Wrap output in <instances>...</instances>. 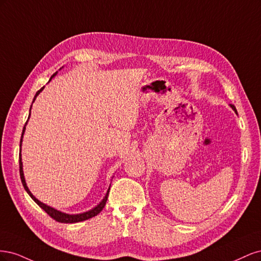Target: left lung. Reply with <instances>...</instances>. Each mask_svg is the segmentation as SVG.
Listing matches in <instances>:
<instances>
[{
  "instance_id": "8db88e82",
  "label": "left lung",
  "mask_w": 261,
  "mask_h": 261,
  "mask_svg": "<svg viewBox=\"0 0 261 261\" xmlns=\"http://www.w3.org/2000/svg\"><path fill=\"white\" fill-rule=\"evenodd\" d=\"M230 107H231V108H232V109H233V110H234V112H235V113H236V114H238V111H236V109H235V107H234V106H232V105H231V106H230Z\"/></svg>"
}]
</instances>
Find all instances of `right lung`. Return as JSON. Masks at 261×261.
<instances>
[{
	"instance_id": "right-lung-1",
	"label": "right lung",
	"mask_w": 261,
	"mask_h": 261,
	"mask_svg": "<svg viewBox=\"0 0 261 261\" xmlns=\"http://www.w3.org/2000/svg\"><path fill=\"white\" fill-rule=\"evenodd\" d=\"M62 68H63V67H62ZM60 69H61V68H60ZM57 74H58V72L55 73V74H53V75L51 76V78H50V81H49V82H51L52 78H53L55 75H57ZM43 88H44V87H42V88H41L40 90H38V91H37L36 96H35V98H34L33 103L35 102V100H36V98H37L38 94L40 93V92L43 90ZM31 107H33V106H30V110H29L30 112H29L28 120H29L30 113H31ZM28 120H27V122H26L25 126H23V128H22V134H21V138H20V145H19V147H20V149H19L20 151H19V152H21L22 137H23V134H25V130H26V125H27V123H28ZM19 173H20V179H21L22 186H23V188H25V191L28 193V195L31 197V198H33V199L35 200V202L38 204L39 207L42 208L46 213H48V215H49L51 218H53L55 221H58V222H61V223H77V222H82V221H85V220H88V219H90V218H92V217H96L97 215H99V213L101 212V210L105 208V206H106V202H107V200H108V196H109V192H110V187H109L108 192H107V194H106V196H105V198L102 199V200H101V202H100L99 204H97L96 207L92 208V209H91V210H89V211H86V212H83V213H76V215H69V213L62 212V211H60V210H58V209L52 208V207L48 206V204H45V203L41 202L40 200H38L33 194H31V192L29 191V188H28V186H27V184H26L25 176H23V171H22V161H21V153H19Z\"/></svg>"
}]
</instances>
